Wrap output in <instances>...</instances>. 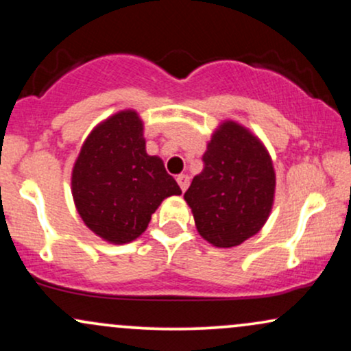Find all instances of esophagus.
<instances>
[{
  "label": "esophagus",
  "instance_id": "1",
  "mask_svg": "<svg viewBox=\"0 0 351 351\" xmlns=\"http://www.w3.org/2000/svg\"><path fill=\"white\" fill-rule=\"evenodd\" d=\"M176 181H178V184H180V188H181V191H186V188H188V184H189V178H188V175H178L176 176Z\"/></svg>",
  "mask_w": 351,
  "mask_h": 351
}]
</instances>
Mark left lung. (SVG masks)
Listing matches in <instances>:
<instances>
[{"label": "left lung", "instance_id": "1", "mask_svg": "<svg viewBox=\"0 0 351 351\" xmlns=\"http://www.w3.org/2000/svg\"><path fill=\"white\" fill-rule=\"evenodd\" d=\"M203 162V171L184 193L196 229L216 247L243 244L271 215L276 193L271 155L252 132L226 120L213 134Z\"/></svg>", "mask_w": 351, "mask_h": 351}]
</instances>
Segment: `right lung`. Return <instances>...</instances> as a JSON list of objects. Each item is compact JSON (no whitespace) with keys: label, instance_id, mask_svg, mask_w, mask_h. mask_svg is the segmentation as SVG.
<instances>
[{"label":"right lung","instance_id":"1","mask_svg":"<svg viewBox=\"0 0 351 351\" xmlns=\"http://www.w3.org/2000/svg\"><path fill=\"white\" fill-rule=\"evenodd\" d=\"M71 184L86 226L112 244L142 236L162 201L181 195L162 158L145 150L143 122L135 110L117 112L88 134Z\"/></svg>","mask_w":351,"mask_h":351}]
</instances>
